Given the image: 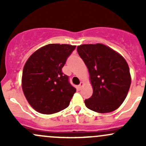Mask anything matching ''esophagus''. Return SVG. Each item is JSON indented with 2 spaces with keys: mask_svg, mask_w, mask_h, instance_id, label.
I'll return each instance as SVG.
<instances>
[{
  "mask_svg": "<svg viewBox=\"0 0 146 146\" xmlns=\"http://www.w3.org/2000/svg\"><path fill=\"white\" fill-rule=\"evenodd\" d=\"M82 86H83V83H82V82H80V85H78V89H81V88H82Z\"/></svg>",
  "mask_w": 146,
  "mask_h": 146,
  "instance_id": "esophagus-1",
  "label": "esophagus"
}]
</instances>
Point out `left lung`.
Here are the masks:
<instances>
[{
	"instance_id": "obj_1",
	"label": "left lung",
	"mask_w": 146,
	"mask_h": 146,
	"mask_svg": "<svg viewBox=\"0 0 146 146\" xmlns=\"http://www.w3.org/2000/svg\"><path fill=\"white\" fill-rule=\"evenodd\" d=\"M77 51L88 67L93 88L85 106L99 113L116 110L126 98L131 82L126 60L102 44L78 46Z\"/></svg>"
}]
</instances>
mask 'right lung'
<instances>
[{
	"label": "right lung",
	"mask_w": 146,
	"mask_h": 146,
	"mask_svg": "<svg viewBox=\"0 0 146 146\" xmlns=\"http://www.w3.org/2000/svg\"><path fill=\"white\" fill-rule=\"evenodd\" d=\"M76 46L50 44L36 50L24 66L22 87L29 104L44 114L68 107L76 89L62 71Z\"/></svg>",
	"instance_id": "add662e5"
}]
</instances>
